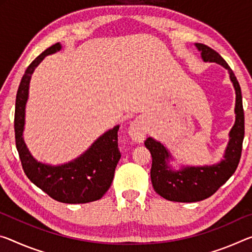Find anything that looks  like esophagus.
Listing matches in <instances>:
<instances>
[{
    "label": "esophagus",
    "mask_w": 252,
    "mask_h": 252,
    "mask_svg": "<svg viewBox=\"0 0 252 252\" xmlns=\"http://www.w3.org/2000/svg\"><path fill=\"white\" fill-rule=\"evenodd\" d=\"M127 133H129L131 140L134 142L140 143L145 140L146 127L140 119H137L133 122H131L129 129H127Z\"/></svg>",
    "instance_id": "obj_1"
}]
</instances>
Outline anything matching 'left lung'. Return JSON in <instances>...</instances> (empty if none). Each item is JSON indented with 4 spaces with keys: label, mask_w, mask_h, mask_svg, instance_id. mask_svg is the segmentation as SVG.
I'll return each instance as SVG.
<instances>
[{
    "label": "left lung",
    "mask_w": 252,
    "mask_h": 252,
    "mask_svg": "<svg viewBox=\"0 0 252 252\" xmlns=\"http://www.w3.org/2000/svg\"><path fill=\"white\" fill-rule=\"evenodd\" d=\"M195 46L201 51L203 61L217 63L229 71L235 91V122L229 133L230 139L223 156L224 158L212 166H186L174 170L169 165L171 155L166 147L153 138H148L145 141V146L153 157L150 177L154 189L163 198L173 202H198L212 196L237 169L245 138V113L237 77L224 59L212 48L203 43H195Z\"/></svg>",
    "instance_id": "8db88e82"
}]
</instances>
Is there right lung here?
Wrapping results in <instances>:
<instances>
[{
	"label": "right lung",
	"mask_w": 252,
	"mask_h": 252,
	"mask_svg": "<svg viewBox=\"0 0 252 252\" xmlns=\"http://www.w3.org/2000/svg\"><path fill=\"white\" fill-rule=\"evenodd\" d=\"M62 49L59 42L40 54L28 66L20 82L15 99V145L27 177L51 198L68 204H82L101 198L110 189L115 167L121 158L118 148L119 126L97 138L85 153L63 165L51 166L39 162L29 153L23 140L26 104L29 96L31 75L46 56Z\"/></svg>",
	"instance_id": "obj_1"
}]
</instances>
